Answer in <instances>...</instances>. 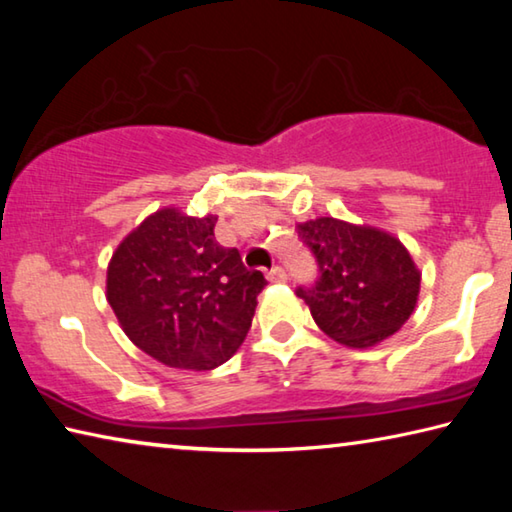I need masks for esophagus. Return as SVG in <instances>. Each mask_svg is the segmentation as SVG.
<instances>
[{"label": "esophagus", "mask_w": 512, "mask_h": 512, "mask_svg": "<svg viewBox=\"0 0 512 512\" xmlns=\"http://www.w3.org/2000/svg\"><path fill=\"white\" fill-rule=\"evenodd\" d=\"M287 271H284L282 266H273L271 271H268V280L271 282H287Z\"/></svg>", "instance_id": "1"}]
</instances>
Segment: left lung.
Instances as JSON below:
<instances>
[{"label": "left lung", "instance_id": "1", "mask_svg": "<svg viewBox=\"0 0 512 512\" xmlns=\"http://www.w3.org/2000/svg\"><path fill=\"white\" fill-rule=\"evenodd\" d=\"M298 237L316 257L318 280L296 293L329 339L372 348L409 320L420 271L400 239L332 216L298 223Z\"/></svg>", "mask_w": 512, "mask_h": 512}]
</instances>
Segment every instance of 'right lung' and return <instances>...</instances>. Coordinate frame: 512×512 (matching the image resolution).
Returning <instances> with one entry per match:
<instances>
[{"label": "right lung", "mask_w": 512, "mask_h": 512, "mask_svg": "<svg viewBox=\"0 0 512 512\" xmlns=\"http://www.w3.org/2000/svg\"><path fill=\"white\" fill-rule=\"evenodd\" d=\"M216 216L164 207L108 264L106 298L128 339L164 366L212 370L244 343L264 275L214 239Z\"/></svg>", "instance_id": "add662e5"}]
</instances>
